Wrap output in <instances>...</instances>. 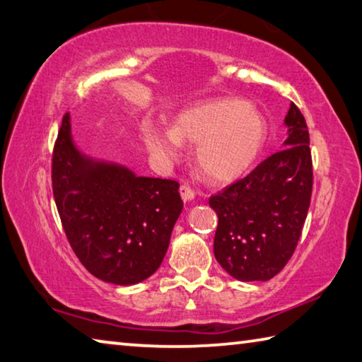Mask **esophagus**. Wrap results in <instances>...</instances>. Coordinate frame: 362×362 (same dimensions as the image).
Listing matches in <instances>:
<instances>
[{"label":"esophagus","instance_id":"1","mask_svg":"<svg viewBox=\"0 0 362 362\" xmlns=\"http://www.w3.org/2000/svg\"><path fill=\"white\" fill-rule=\"evenodd\" d=\"M180 194H181V199L185 202H189V200H192L195 197V192L187 185H181Z\"/></svg>","mask_w":362,"mask_h":362}]
</instances>
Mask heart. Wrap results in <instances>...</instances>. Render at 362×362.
<instances>
[{
    "instance_id": "b5f03b06",
    "label": "heart",
    "mask_w": 362,
    "mask_h": 362,
    "mask_svg": "<svg viewBox=\"0 0 362 362\" xmlns=\"http://www.w3.org/2000/svg\"><path fill=\"white\" fill-rule=\"evenodd\" d=\"M144 143L163 162L176 160L182 143L197 146V163L206 180L229 182L248 170L267 139V122L255 106L238 98H213L186 107L173 129L148 124Z\"/></svg>"
}]
</instances>
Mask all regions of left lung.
<instances>
[{
  "instance_id": "obj_1",
  "label": "left lung",
  "mask_w": 362,
  "mask_h": 362,
  "mask_svg": "<svg viewBox=\"0 0 362 362\" xmlns=\"http://www.w3.org/2000/svg\"><path fill=\"white\" fill-rule=\"evenodd\" d=\"M284 125L286 148L210 197L219 219L214 257L240 281H267L280 274L294 255L308 213L312 152L307 122L294 103Z\"/></svg>"
}]
</instances>
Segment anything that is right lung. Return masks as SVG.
<instances>
[{"mask_svg": "<svg viewBox=\"0 0 362 362\" xmlns=\"http://www.w3.org/2000/svg\"><path fill=\"white\" fill-rule=\"evenodd\" d=\"M52 189L68 242L93 276L130 286L160 267L182 211L176 181L136 176L81 152L65 114L54 146Z\"/></svg>", "mask_w": 362, "mask_h": 362, "instance_id": "obj_1", "label": "right lung"}]
</instances>
